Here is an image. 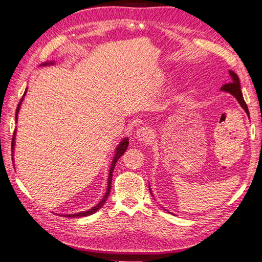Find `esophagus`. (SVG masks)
<instances>
[{"label":"esophagus","instance_id":"obj_1","mask_svg":"<svg viewBox=\"0 0 262 262\" xmlns=\"http://www.w3.org/2000/svg\"><path fill=\"white\" fill-rule=\"evenodd\" d=\"M154 137V132L149 127H142L136 132V139L142 142H150Z\"/></svg>","mask_w":262,"mask_h":262}]
</instances>
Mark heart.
<instances>
[{"label": "heart", "instance_id": "1", "mask_svg": "<svg viewBox=\"0 0 262 262\" xmlns=\"http://www.w3.org/2000/svg\"><path fill=\"white\" fill-rule=\"evenodd\" d=\"M115 115H117V112H115V111H111L108 114V119H113Z\"/></svg>", "mask_w": 262, "mask_h": 262}]
</instances>
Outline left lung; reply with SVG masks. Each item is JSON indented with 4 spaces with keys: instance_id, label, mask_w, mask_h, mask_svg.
Listing matches in <instances>:
<instances>
[{
    "instance_id": "obj_1",
    "label": "left lung",
    "mask_w": 262,
    "mask_h": 262,
    "mask_svg": "<svg viewBox=\"0 0 262 262\" xmlns=\"http://www.w3.org/2000/svg\"><path fill=\"white\" fill-rule=\"evenodd\" d=\"M229 74H230V77H231V82L224 84V85L221 88V90L224 92H229L230 95H232L234 98L238 100V103L241 104L242 107L245 110L246 114L248 115V118H250V113H248L247 105L245 103V100H244V97H243L242 90H241V83H239V78L237 76V74L232 72V70H229ZM150 192H151V189H150Z\"/></svg>"
}]
</instances>
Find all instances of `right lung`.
Listing matches in <instances>:
<instances>
[{
    "label": "right lung",
    "instance_id": "add662e5",
    "mask_svg": "<svg viewBox=\"0 0 262 262\" xmlns=\"http://www.w3.org/2000/svg\"><path fill=\"white\" fill-rule=\"evenodd\" d=\"M51 64H54V61H51V62H45V63H42V66H51ZM26 95V90L24 92V96ZM23 96V97H24ZM23 99L21 98V100L19 101L18 106H17V111H16V121H17V117H18V112H19V108H20V105L21 103H23ZM16 130L14 133V137H12V143H11V149H12V152H14V148H15V139H16ZM128 144H129V141H128V137H125L120 143L118 144L117 149H115V155L113 157V161H112V164H111V167H110V172H108V179H107V189H106V193L104 195V198L101 199V201L98 203V205L95 206L94 208H91V209H89L86 211H82V212H77V214H68V215H64L66 217H83V216H89V215H92L95 214L96 211H98L101 207L104 206V203L106 202V200H107L108 195H110V192H111V183H112V176H113V170H114V166L115 164H117L118 159L120 158L123 154H125V151L128 148ZM14 155V154H12Z\"/></svg>",
    "mask_w": 262,
    "mask_h": 262
}]
</instances>
